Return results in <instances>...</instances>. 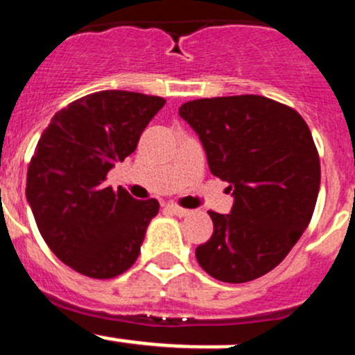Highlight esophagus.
<instances>
[{
    "label": "esophagus",
    "mask_w": 355,
    "mask_h": 355,
    "mask_svg": "<svg viewBox=\"0 0 355 355\" xmlns=\"http://www.w3.org/2000/svg\"><path fill=\"white\" fill-rule=\"evenodd\" d=\"M168 209H170V211L177 216H185L191 213V209H185V208H182V206L173 205V202H170V205H168Z\"/></svg>",
    "instance_id": "obj_1"
}]
</instances>
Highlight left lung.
Masks as SVG:
<instances>
[{"mask_svg":"<svg viewBox=\"0 0 355 355\" xmlns=\"http://www.w3.org/2000/svg\"><path fill=\"white\" fill-rule=\"evenodd\" d=\"M178 114L234 196L229 215L208 211L213 236L196 248L199 265L232 284L270 272L307 229L318 201L321 163L307 123L261 95L199 98Z\"/></svg>","mask_w":355,"mask_h":355,"instance_id":"left-lung-1","label":"left lung"}]
</instances>
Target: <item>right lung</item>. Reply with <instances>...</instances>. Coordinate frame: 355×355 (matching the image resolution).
Instances as JSON below:
<instances>
[{
	"instance_id": "obj_1",
	"label": "right lung",
	"mask_w": 355,
	"mask_h": 355,
	"mask_svg": "<svg viewBox=\"0 0 355 355\" xmlns=\"http://www.w3.org/2000/svg\"><path fill=\"white\" fill-rule=\"evenodd\" d=\"M164 104L154 95L97 92L60 109L41 135L27 168V201L44 243L76 272L111 279L139 258L159 202L104 180Z\"/></svg>"
}]
</instances>
